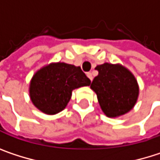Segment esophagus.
Masks as SVG:
<instances>
[{
	"label": "esophagus",
	"mask_w": 160,
	"mask_h": 160,
	"mask_svg": "<svg viewBox=\"0 0 160 160\" xmlns=\"http://www.w3.org/2000/svg\"><path fill=\"white\" fill-rule=\"evenodd\" d=\"M87 77L90 79V80H91V81H92V79H93V78H92V73H91V72H88V73H87Z\"/></svg>",
	"instance_id": "1"
}]
</instances>
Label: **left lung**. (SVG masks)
<instances>
[{"instance_id":"obj_1","label":"left lung","mask_w":160,"mask_h":160,"mask_svg":"<svg viewBox=\"0 0 160 160\" xmlns=\"http://www.w3.org/2000/svg\"><path fill=\"white\" fill-rule=\"evenodd\" d=\"M98 71L91 83L103 112L116 118L129 112L135 105L139 87L134 76L120 65L105 63L95 68Z\"/></svg>"}]
</instances>
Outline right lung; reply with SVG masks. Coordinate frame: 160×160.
<instances>
[{"label": "right lung", "mask_w": 160, "mask_h": 160, "mask_svg": "<svg viewBox=\"0 0 160 160\" xmlns=\"http://www.w3.org/2000/svg\"><path fill=\"white\" fill-rule=\"evenodd\" d=\"M90 84L91 80L80 67L55 63L36 72L30 82L29 95L38 109L53 115L67 107L74 89Z\"/></svg>", "instance_id": "right-lung-1"}]
</instances>
